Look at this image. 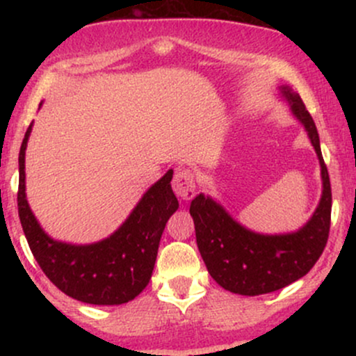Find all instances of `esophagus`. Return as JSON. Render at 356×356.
<instances>
[{
  "mask_svg": "<svg viewBox=\"0 0 356 356\" xmlns=\"http://www.w3.org/2000/svg\"><path fill=\"white\" fill-rule=\"evenodd\" d=\"M172 189L175 192V195H177V197H181L182 201H189V199L194 197V194H195L194 174L187 169L179 170V172L174 175Z\"/></svg>",
  "mask_w": 356,
  "mask_h": 356,
  "instance_id": "1",
  "label": "esophagus"
}]
</instances>
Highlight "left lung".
<instances>
[{
	"mask_svg": "<svg viewBox=\"0 0 356 356\" xmlns=\"http://www.w3.org/2000/svg\"><path fill=\"white\" fill-rule=\"evenodd\" d=\"M277 90L281 99L288 102L293 117L303 125L320 162L321 197L312 218L296 231L263 234L248 229L222 204L202 192L192 199L189 209L199 252L212 280L243 296L266 295L295 283L314 266L328 241L332 187L316 125L296 92L288 85Z\"/></svg>",
	"mask_w": 356,
	"mask_h": 356,
	"instance_id": "left-lung-1",
	"label": "left lung"
}]
</instances>
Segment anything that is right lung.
I'll return each instance as SVG.
<instances>
[{
    "label": "right lung",
    "mask_w": 356,
    "mask_h": 356,
    "mask_svg": "<svg viewBox=\"0 0 356 356\" xmlns=\"http://www.w3.org/2000/svg\"><path fill=\"white\" fill-rule=\"evenodd\" d=\"M42 107V104H40ZM33 124L19 149L18 214L36 263L60 291L88 305H124L140 295L152 276L159 243L170 216L179 209L174 195V170L152 184L120 227L108 238L72 244L48 236L26 201L24 154Z\"/></svg>",
    "instance_id": "add662e5"
}]
</instances>
